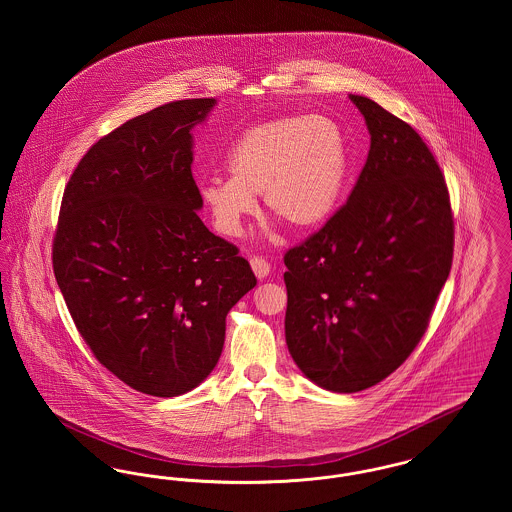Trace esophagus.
I'll return each instance as SVG.
<instances>
[{
    "label": "esophagus",
    "mask_w": 512,
    "mask_h": 512,
    "mask_svg": "<svg viewBox=\"0 0 512 512\" xmlns=\"http://www.w3.org/2000/svg\"><path fill=\"white\" fill-rule=\"evenodd\" d=\"M249 265H251L255 276H257L259 280H265V278H267L268 272H270V263H268L267 259H263V257H251Z\"/></svg>",
    "instance_id": "obj_1"
}]
</instances>
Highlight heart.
<instances>
[{
	"mask_svg": "<svg viewBox=\"0 0 512 512\" xmlns=\"http://www.w3.org/2000/svg\"><path fill=\"white\" fill-rule=\"evenodd\" d=\"M230 176L201 182L199 197L222 236L238 238L263 194L268 211L297 230L334 217L349 176L340 124L324 115H292L245 128L228 149Z\"/></svg>",
	"mask_w": 512,
	"mask_h": 512,
	"instance_id": "obj_1",
	"label": "heart"
}]
</instances>
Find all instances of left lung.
Listing matches in <instances>:
<instances>
[{"instance_id": "left-lung-1", "label": "left lung", "mask_w": 512, "mask_h": 512, "mask_svg": "<svg viewBox=\"0 0 512 512\" xmlns=\"http://www.w3.org/2000/svg\"><path fill=\"white\" fill-rule=\"evenodd\" d=\"M370 149L347 203L284 257L286 343L322 390L376 386L413 353L453 261V217L432 151L365 96Z\"/></svg>"}]
</instances>
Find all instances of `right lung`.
<instances>
[{
  "mask_svg": "<svg viewBox=\"0 0 512 512\" xmlns=\"http://www.w3.org/2000/svg\"><path fill=\"white\" fill-rule=\"evenodd\" d=\"M217 99L130 119L82 157L65 188L53 272L80 336L126 386L197 388L217 366L226 315L257 280L203 224L194 130Z\"/></svg>",
  "mask_w": 512,
  "mask_h": 512,
  "instance_id": "right-lung-1",
  "label": "right lung"
}]
</instances>
